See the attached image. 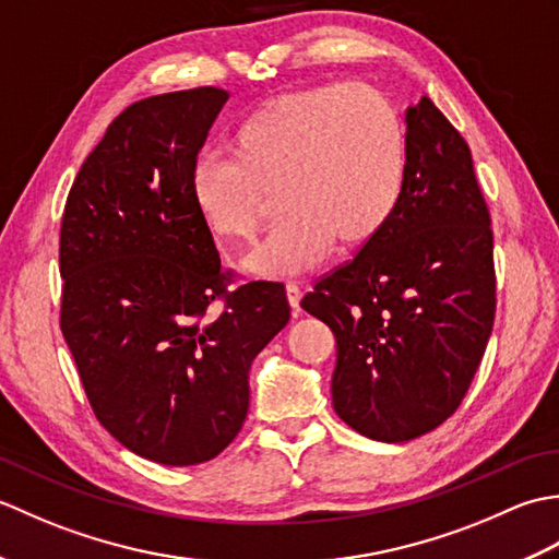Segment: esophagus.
Segmentation results:
<instances>
[{"label": "esophagus", "instance_id": "1", "mask_svg": "<svg viewBox=\"0 0 559 559\" xmlns=\"http://www.w3.org/2000/svg\"><path fill=\"white\" fill-rule=\"evenodd\" d=\"M286 295H288V302L295 312L300 310V298H302V290L295 286V283H286Z\"/></svg>", "mask_w": 559, "mask_h": 559}]
</instances>
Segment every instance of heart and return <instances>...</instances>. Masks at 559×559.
<instances>
[{"label": "heart", "mask_w": 559, "mask_h": 559, "mask_svg": "<svg viewBox=\"0 0 559 559\" xmlns=\"http://www.w3.org/2000/svg\"><path fill=\"white\" fill-rule=\"evenodd\" d=\"M406 165L399 115L365 83H326L266 100L235 132V156L201 151L192 194L213 230L254 240L276 206L290 211L247 259L261 276H298L372 242L394 213Z\"/></svg>", "instance_id": "heart-1"}]
</instances>
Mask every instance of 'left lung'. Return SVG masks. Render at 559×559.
<instances>
[{
  "label": "left lung",
  "instance_id": "obj_1",
  "mask_svg": "<svg viewBox=\"0 0 559 559\" xmlns=\"http://www.w3.org/2000/svg\"><path fill=\"white\" fill-rule=\"evenodd\" d=\"M300 305L334 331L331 399L355 432L408 442L466 396L495 322L490 213L468 144L427 96L406 110L384 230Z\"/></svg>",
  "mask_w": 559,
  "mask_h": 559
}]
</instances>
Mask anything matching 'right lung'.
<instances>
[{"label": "right lung", "instance_id": "1", "mask_svg": "<svg viewBox=\"0 0 559 559\" xmlns=\"http://www.w3.org/2000/svg\"><path fill=\"white\" fill-rule=\"evenodd\" d=\"M228 98L201 86L129 105L83 160L59 233V324L91 408L163 466L211 461L233 442L249 367L290 319L283 283L228 290L192 194V165Z\"/></svg>", "mask_w": 559, "mask_h": 559}]
</instances>
